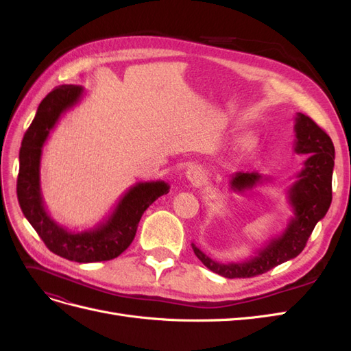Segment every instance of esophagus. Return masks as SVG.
<instances>
[{
    "mask_svg": "<svg viewBox=\"0 0 351 351\" xmlns=\"http://www.w3.org/2000/svg\"><path fill=\"white\" fill-rule=\"evenodd\" d=\"M186 178H187L189 182L192 183V184L197 186V184H200V183H202V178H204V171H202V169H200L199 167L192 165V167H189V168H187V171H186Z\"/></svg>",
    "mask_w": 351,
    "mask_h": 351,
    "instance_id": "34e87169",
    "label": "esophagus"
}]
</instances>
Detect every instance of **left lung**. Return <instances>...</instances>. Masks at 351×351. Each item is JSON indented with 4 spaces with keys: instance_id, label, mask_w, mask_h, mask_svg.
I'll return each instance as SVG.
<instances>
[{
    "instance_id": "left-lung-1",
    "label": "left lung",
    "mask_w": 351,
    "mask_h": 351,
    "mask_svg": "<svg viewBox=\"0 0 351 351\" xmlns=\"http://www.w3.org/2000/svg\"><path fill=\"white\" fill-rule=\"evenodd\" d=\"M295 154L307 155L302 171L287 190L293 217L280 236L272 237L249 259L221 263L210 259L195 243L192 247L199 261L208 269L226 278H250L267 272L295 258L304 249L317 221H321L332 200V169L335 149L331 137L309 117L295 115ZM271 178L259 173H237L231 178L234 192H246L254 186L268 183Z\"/></svg>"
}]
</instances>
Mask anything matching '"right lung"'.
<instances>
[{"label": "right lung", "instance_id": "right-lung-1", "mask_svg": "<svg viewBox=\"0 0 351 351\" xmlns=\"http://www.w3.org/2000/svg\"><path fill=\"white\" fill-rule=\"evenodd\" d=\"M84 93L82 86L61 84L39 104L19 154L17 197L26 219L58 256L80 263L111 261L130 246L143 212L169 192L165 182L136 183L120 197L108 218L84 231H70L52 218L40 193V156L49 133L61 115L76 105Z\"/></svg>", "mask_w": 351, "mask_h": 351}]
</instances>
